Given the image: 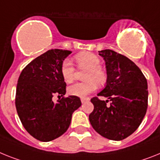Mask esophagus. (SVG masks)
<instances>
[{
	"instance_id": "34e87169",
	"label": "esophagus",
	"mask_w": 160,
	"mask_h": 160,
	"mask_svg": "<svg viewBox=\"0 0 160 160\" xmlns=\"http://www.w3.org/2000/svg\"><path fill=\"white\" fill-rule=\"evenodd\" d=\"M88 100H89V99L87 98H80V101H81V102L82 103H85L86 102H88Z\"/></svg>"
}]
</instances>
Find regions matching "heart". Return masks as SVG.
I'll return each mask as SVG.
<instances>
[{
  "label": "heart",
  "instance_id": "obj_1",
  "mask_svg": "<svg viewBox=\"0 0 160 160\" xmlns=\"http://www.w3.org/2000/svg\"><path fill=\"white\" fill-rule=\"evenodd\" d=\"M76 62L81 68L88 69L85 75V82H79L68 87L70 95L85 97L95 90L98 84H103L106 80V74L99 68L100 59L97 55L91 53H83L76 55ZM61 74L65 82L71 83L75 78V69L69 59L64 60L61 67Z\"/></svg>",
  "mask_w": 160,
  "mask_h": 160
}]
</instances>
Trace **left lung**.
Wrapping results in <instances>:
<instances>
[{
	"mask_svg": "<svg viewBox=\"0 0 160 160\" xmlns=\"http://www.w3.org/2000/svg\"><path fill=\"white\" fill-rule=\"evenodd\" d=\"M105 61L107 82L98 96L91 99L94 109L88 119L101 136L120 141L133 133L147 110V80L138 66L125 56L111 49L98 51ZM111 102L109 106L106 102Z\"/></svg>",
	"mask_w": 160,
	"mask_h": 160,
	"instance_id": "obj_1",
	"label": "left lung"
}]
</instances>
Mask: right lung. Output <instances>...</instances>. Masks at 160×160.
<instances>
[{
  "label": "right lung",
  "instance_id": "obj_1",
  "mask_svg": "<svg viewBox=\"0 0 160 160\" xmlns=\"http://www.w3.org/2000/svg\"><path fill=\"white\" fill-rule=\"evenodd\" d=\"M71 53L67 49L47 51L32 60L18 77L15 98L18 117L28 133L41 142L62 136L69 128L73 112L81 106L76 96L53 101L55 94H66L61 67Z\"/></svg>",
  "mask_w": 160,
  "mask_h": 160
}]
</instances>
